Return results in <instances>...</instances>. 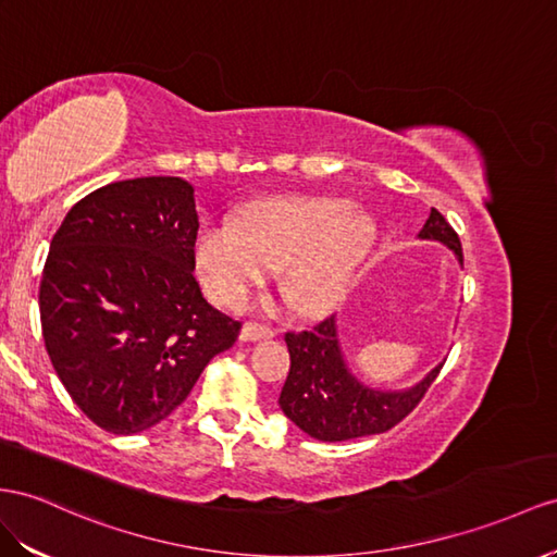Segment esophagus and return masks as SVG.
<instances>
[{"label":"esophagus","mask_w":557,"mask_h":557,"mask_svg":"<svg viewBox=\"0 0 557 557\" xmlns=\"http://www.w3.org/2000/svg\"><path fill=\"white\" fill-rule=\"evenodd\" d=\"M273 336H275V332L270 330V326L256 324V322H247L239 330V341H265V338H273Z\"/></svg>","instance_id":"esophagus-1"}]
</instances>
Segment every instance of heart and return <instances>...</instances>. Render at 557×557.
Returning <instances> with one entry per match:
<instances>
[{"label": "heart", "mask_w": 557, "mask_h": 557, "mask_svg": "<svg viewBox=\"0 0 557 557\" xmlns=\"http://www.w3.org/2000/svg\"><path fill=\"white\" fill-rule=\"evenodd\" d=\"M376 237L374 221L344 199L292 197L253 207L245 225L207 219L195 233V263L207 292L235 304L282 265V289L304 315L344 301Z\"/></svg>", "instance_id": "b5f03b06"}]
</instances>
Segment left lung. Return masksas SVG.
Listing matches in <instances>:
<instances>
[{"label":"left lung","instance_id":"1","mask_svg":"<svg viewBox=\"0 0 557 557\" xmlns=\"http://www.w3.org/2000/svg\"><path fill=\"white\" fill-rule=\"evenodd\" d=\"M419 239L442 242L463 265L459 235L437 209H431ZM284 341L292 367L280 393V409L306 435L322 442H344L391 431L421 403L442 369L437 364L417 386L405 391L369 388L346 364L334 315L310 332H289Z\"/></svg>","mask_w":557,"mask_h":557}]
</instances>
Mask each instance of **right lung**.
<instances>
[{"label":"right lung","mask_w":557,"mask_h":557,"mask_svg":"<svg viewBox=\"0 0 557 557\" xmlns=\"http://www.w3.org/2000/svg\"><path fill=\"white\" fill-rule=\"evenodd\" d=\"M195 188L176 176L117 181L67 211L39 284L51 364L96 425L134 435L164 421L239 322L193 277Z\"/></svg>","instance_id":"1"}]
</instances>
